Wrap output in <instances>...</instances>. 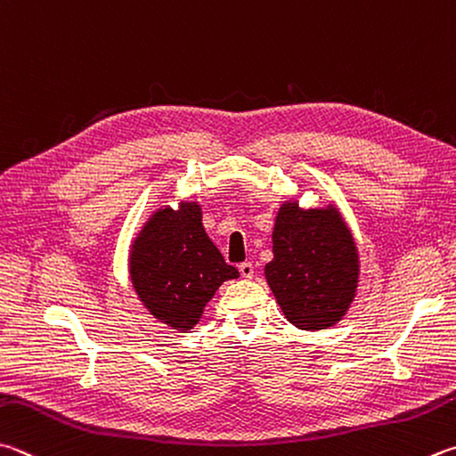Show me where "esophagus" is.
Returning <instances> with one entry per match:
<instances>
[{
    "mask_svg": "<svg viewBox=\"0 0 456 456\" xmlns=\"http://www.w3.org/2000/svg\"><path fill=\"white\" fill-rule=\"evenodd\" d=\"M239 273H241L243 279H253L255 269H253V265L249 261H245V263L239 265Z\"/></svg>",
    "mask_w": 456,
    "mask_h": 456,
    "instance_id": "esophagus-1",
    "label": "esophagus"
}]
</instances>
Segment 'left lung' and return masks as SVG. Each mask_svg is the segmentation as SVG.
<instances>
[{
	"label": "left lung",
	"instance_id": "left-lung-1",
	"mask_svg": "<svg viewBox=\"0 0 456 456\" xmlns=\"http://www.w3.org/2000/svg\"><path fill=\"white\" fill-rule=\"evenodd\" d=\"M265 279L285 319L303 330L333 327L349 311L359 283V253L333 205L279 207L273 227V261Z\"/></svg>",
	"mask_w": 456,
	"mask_h": 456
}]
</instances>
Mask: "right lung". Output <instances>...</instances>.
<instances>
[{
  "label": "right lung",
  "instance_id": "right-lung-1",
  "mask_svg": "<svg viewBox=\"0 0 456 456\" xmlns=\"http://www.w3.org/2000/svg\"><path fill=\"white\" fill-rule=\"evenodd\" d=\"M129 275L145 309L171 329L187 333L205 305L239 271L207 237L201 205L157 209L139 231L129 255Z\"/></svg>",
  "mask_w": 456,
  "mask_h": 456
}]
</instances>
